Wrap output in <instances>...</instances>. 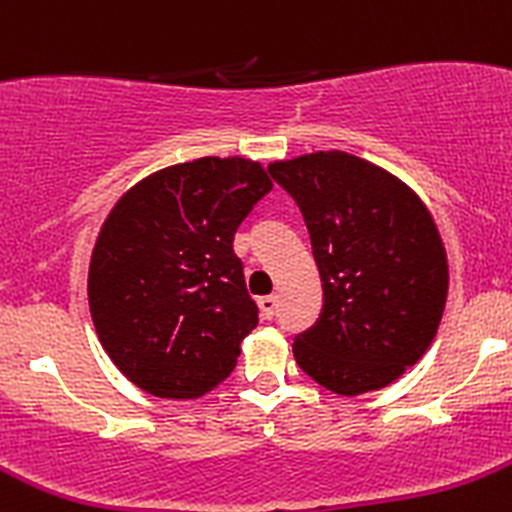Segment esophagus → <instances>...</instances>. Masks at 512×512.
<instances>
[{
  "instance_id": "obj_1",
  "label": "esophagus",
  "mask_w": 512,
  "mask_h": 512,
  "mask_svg": "<svg viewBox=\"0 0 512 512\" xmlns=\"http://www.w3.org/2000/svg\"><path fill=\"white\" fill-rule=\"evenodd\" d=\"M260 312L265 320H272L277 312V297L275 295H267V297H260Z\"/></svg>"
}]
</instances>
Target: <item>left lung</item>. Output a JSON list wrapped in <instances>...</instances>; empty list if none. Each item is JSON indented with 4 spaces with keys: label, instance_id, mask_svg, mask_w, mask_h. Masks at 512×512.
<instances>
[{
    "label": "left lung",
    "instance_id": "left-lung-1",
    "mask_svg": "<svg viewBox=\"0 0 512 512\" xmlns=\"http://www.w3.org/2000/svg\"><path fill=\"white\" fill-rule=\"evenodd\" d=\"M310 230L325 307L292 345L317 385L342 398L388 388L428 352L448 300V252L413 187L347 152L267 165Z\"/></svg>",
    "mask_w": 512,
    "mask_h": 512
}]
</instances>
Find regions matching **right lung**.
<instances>
[{
	"instance_id": "obj_1",
	"label": "right lung",
	"mask_w": 512,
	"mask_h": 512,
	"mask_svg": "<svg viewBox=\"0 0 512 512\" xmlns=\"http://www.w3.org/2000/svg\"><path fill=\"white\" fill-rule=\"evenodd\" d=\"M270 190L260 162L200 157L114 202L89 257L87 297L104 352L132 385L195 400L235 370L257 307L232 240Z\"/></svg>"
}]
</instances>
